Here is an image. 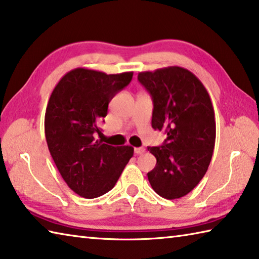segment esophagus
Wrapping results in <instances>:
<instances>
[{
	"instance_id": "esophagus-1",
	"label": "esophagus",
	"mask_w": 259,
	"mask_h": 259,
	"mask_svg": "<svg viewBox=\"0 0 259 259\" xmlns=\"http://www.w3.org/2000/svg\"><path fill=\"white\" fill-rule=\"evenodd\" d=\"M145 152H146V149L143 148V147H136V148H135V154H136V155H142V154H144Z\"/></svg>"
}]
</instances>
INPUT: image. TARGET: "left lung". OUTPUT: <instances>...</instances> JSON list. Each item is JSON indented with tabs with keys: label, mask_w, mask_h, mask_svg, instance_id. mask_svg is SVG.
Returning a JSON list of instances; mask_svg holds the SVG:
<instances>
[{
	"label": "left lung",
	"mask_w": 259,
	"mask_h": 259,
	"mask_svg": "<svg viewBox=\"0 0 259 259\" xmlns=\"http://www.w3.org/2000/svg\"><path fill=\"white\" fill-rule=\"evenodd\" d=\"M138 80L152 96V126L167 135L162 146L148 147L156 157L148 181L163 198H181L203 179L213 155L216 124L209 94L181 67L139 72Z\"/></svg>",
	"instance_id": "8db88e82"
}]
</instances>
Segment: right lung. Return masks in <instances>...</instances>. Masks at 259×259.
I'll list each match as a JSON object with an SVG mask.
<instances>
[{
    "label": "right lung",
    "mask_w": 259,
    "mask_h": 259,
    "mask_svg": "<svg viewBox=\"0 0 259 259\" xmlns=\"http://www.w3.org/2000/svg\"><path fill=\"white\" fill-rule=\"evenodd\" d=\"M133 74L76 68L60 79L50 96L44 122L50 153L65 183L83 198L110 191L134 155L131 146L115 147L95 139L109 103Z\"/></svg>",
    "instance_id": "1"
}]
</instances>
